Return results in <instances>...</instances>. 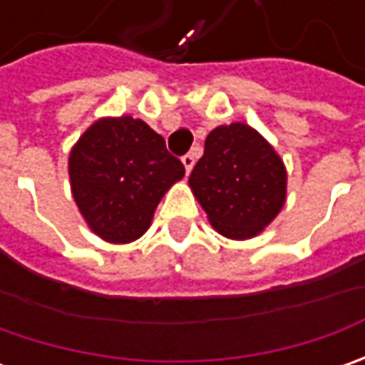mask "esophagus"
Returning a JSON list of instances; mask_svg holds the SVG:
<instances>
[{
    "mask_svg": "<svg viewBox=\"0 0 365 365\" xmlns=\"http://www.w3.org/2000/svg\"><path fill=\"white\" fill-rule=\"evenodd\" d=\"M182 166H185V173L189 175L190 170H192V166H195V156H192V154L182 156Z\"/></svg>",
    "mask_w": 365,
    "mask_h": 365,
    "instance_id": "34e87169",
    "label": "esophagus"
}]
</instances>
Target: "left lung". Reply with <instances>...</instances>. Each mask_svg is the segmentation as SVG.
I'll use <instances>...</instances> for the list:
<instances>
[{"instance_id": "left-lung-1", "label": "left lung", "mask_w": 365, "mask_h": 365, "mask_svg": "<svg viewBox=\"0 0 365 365\" xmlns=\"http://www.w3.org/2000/svg\"><path fill=\"white\" fill-rule=\"evenodd\" d=\"M287 166L252 125L233 121L205 138L189 187L213 230L244 242L264 232L287 203Z\"/></svg>"}]
</instances>
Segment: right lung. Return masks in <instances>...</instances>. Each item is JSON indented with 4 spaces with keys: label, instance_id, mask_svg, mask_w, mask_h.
Returning a JSON list of instances; mask_svg holds the SVG:
<instances>
[{
    "label": "right lung",
    "instance_id": "right-lung-1",
    "mask_svg": "<svg viewBox=\"0 0 365 365\" xmlns=\"http://www.w3.org/2000/svg\"><path fill=\"white\" fill-rule=\"evenodd\" d=\"M182 176V162L168 154L160 133L132 115L95 120L68 152L78 213L107 244L142 237L162 197Z\"/></svg>",
    "mask_w": 365,
    "mask_h": 365
}]
</instances>
